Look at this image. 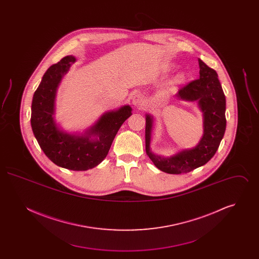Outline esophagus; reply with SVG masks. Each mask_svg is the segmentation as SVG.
Returning a JSON list of instances; mask_svg holds the SVG:
<instances>
[{"label":"esophagus","instance_id":"34e87169","mask_svg":"<svg viewBox=\"0 0 259 259\" xmlns=\"http://www.w3.org/2000/svg\"><path fill=\"white\" fill-rule=\"evenodd\" d=\"M132 103H133V105L135 106L137 109H142V108H144V105H145L144 104V100L140 95L134 96V98L132 100Z\"/></svg>","mask_w":259,"mask_h":259}]
</instances>
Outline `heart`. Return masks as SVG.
Instances as JSON below:
<instances>
[{"instance_id": "b5f03b06", "label": "heart", "mask_w": 259, "mask_h": 259, "mask_svg": "<svg viewBox=\"0 0 259 259\" xmlns=\"http://www.w3.org/2000/svg\"><path fill=\"white\" fill-rule=\"evenodd\" d=\"M185 79V76L183 74H179L174 78V83H181L183 82Z\"/></svg>"}]
</instances>
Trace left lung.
Returning <instances> with one entry per match:
<instances>
[{
	"label": "left lung",
	"mask_w": 259,
	"mask_h": 259,
	"mask_svg": "<svg viewBox=\"0 0 259 259\" xmlns=\"http://www.w3.org/2000/svg\"><path fill=\"white\" fill-rule=\"evenodd\" d=\"M200 78L188 82L179 90L177 96L183 100L198 101L204 112V135L199 145L183 150L170 158H163L150 151L152 119L146 118V152L149 159L163 172H188L205 165L215 154L226 128V100L217 72L199 59Z\"/></svg>",
	"instance_id": "left-lung-1"
}]
</instances>
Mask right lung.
Here are the masks:
<instances>
[{"mask_svg":"<svg viewBox=\"0 0 259 259\" xmlns=\"http://www.w3.org/2000/svg\"><path fill=\"white\" fill-rule=\"evenodd\" d=\"M74 61V56H66L44 74L32 101L31 126L39 147L54 164L73 171H85L105 159L117 131L132 114V110L125 106L104 114L84 135L59 131L52 117L55 93L62 76ZM92 135L97 138L92 139Z\"/></svg>","mask_w":259,"mask_h":259,"instance_id":"1","label":"right lung"}]
</instances>
